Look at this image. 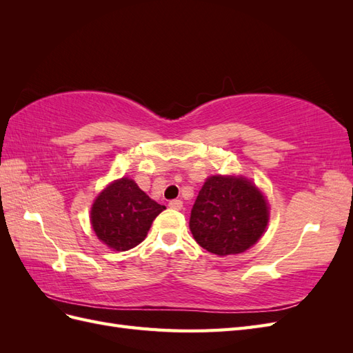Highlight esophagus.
<instances>
[{
    "label": "esophagus",
    "mask_w": 353,
    "mask_h": 353,
    "mask_svg": "<svg viewBox=\"0 0 353 353\" xmlns=\"http://www.w3.org/2000/svg\"><path fill=\"white\" fill-rule=\"evenodd\" d=\"M169 208L170 209H175V210H179L181 208H183V201H181V200H170L169 201Z\"/></svg>",
    "instance_id": "1"
}]
</instances>
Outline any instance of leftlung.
Masks as SVG:
<instances>
[{
  "label": "left lung",
  "instance_id": "obj_1",
  "mask_svg": "<svg viewBox=\"0 0 353 353\" xmlns=\"http://www.w3.org/2000/svg\"><path fill=\"white\" fill-rule=\"evenodd\" d=\"M268 223V205L250 181L210 176L201 187L190 216L194 240L219 256L248 250Z\"/></svg>",
  "mask_w": 353,
  "mask_h": 353
}]
</instances>
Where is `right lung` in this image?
I'll return each instance as SVG.
<instances>
[{
	"mask_svg": "<svg viewBox=\"0 0 353 353\" xmlns=\"http://www.w3.org/2000/svg\"><path fill=\"white\" fill-rule=\"evenodd\" d=\"M163 209L132 179H117L94 201L92 230L110 249L130 250L145 239L152 222Z\"/></svg>",
	"mask_w": 353,
	"mask_h": 353,
	"instance_id": "obj_1",
	"label": "right lung"
}]
</instances>
